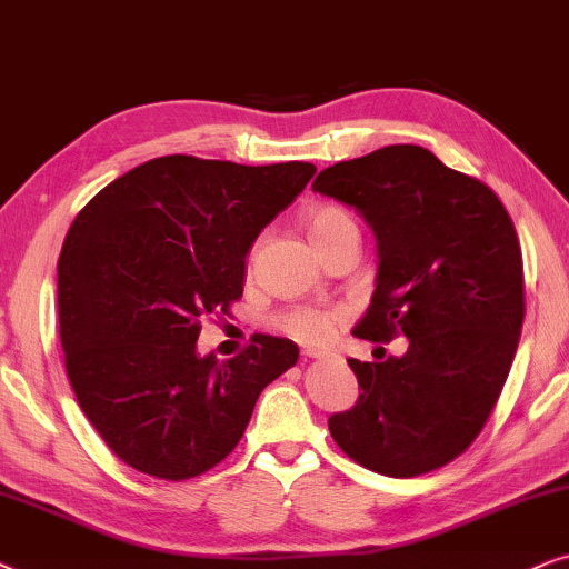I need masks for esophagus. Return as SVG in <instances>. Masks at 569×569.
Returning <instances> with one entry per match:
<instances>
[{"instance_id": "obj_1", "label": "esophagus", "mask_w": 569, "mask_h": 569, "mask_svg": "<svg viewBox=\"0 0 569 569\" xmlns=\"http://www.w3.org/2000/svg\"><path fill=\"white\" fill-rule=\"evenodd\" d=\"M301 353H305L307 359H330V356H332L328 348H315V346H307Z\"/></svg>"}]
</instances>
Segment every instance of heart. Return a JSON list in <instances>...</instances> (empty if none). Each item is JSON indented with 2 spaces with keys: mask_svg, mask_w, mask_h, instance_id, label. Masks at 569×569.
Masks as SVG:
<instances>
[{
  "mask_svg": "<svg viewBox=\"0 0 569 569\" xmlns=\"http://www.w3.org/2000/svg\"><path fill=\"white\" fill-rule=\"evenodd\" d=\"M348 226H356L351 221V216L346 210L325 206L320 210H315L309 216V239L312 241H322L338 233L340 229H348ZM343 312L340 309H325V307H293L286 309L276 317L278 330H283L286 336L297 338V340H307V343H317L322 340L328 332L332 330V325L340 322Z\"/></svg>",
  "mask_w": 569,
  "mask_h": 569,
  "instance_id": "b5f03b06",
  "label": "heart"
}]
</instances>
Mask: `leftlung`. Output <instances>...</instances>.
<instances>
[{"mask_svg": "<svg viewBox=\"0 0 569 569\" xmlns=\"http://www.w3.org/2000/svg\"><path fill=\"white\" fill-rule=\"evenodd\" d=\"M312 189L353 208L377 239L375 293L353 336L408 338L403 356L348 361L361 392L330 416V435L369 471H435L479 437L518 351L515 226L487 184L419 146L340 161Z\"/></svg>", "mask_w": 569, "mask_h": 569, "instance_id": "8db88e82", "label": "left lung"}]
</instances>
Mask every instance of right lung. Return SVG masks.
I'll use <instances>...</instances> for the list:
<instances>
[{
  "label": "right lung",
  "mask_w": 569,
  "mask_h": 569,
  "mask_svg": "<svg viewBox=\"0 0 569 569\" xmlns=\"http://www.w3.org/2000/svg\"><path fill=\"white\" fill-rule=\"evenodd\" d=\"M305 161L239 166L163 156L80 210L57 264L59 336L74 398L117 458L156 479L210 471L237 448L268 385L299 361L289 338L197 353L229 312L264 226L315 177Z\"/></svg>",
  "instance_id": "1"
}]
</instances>
